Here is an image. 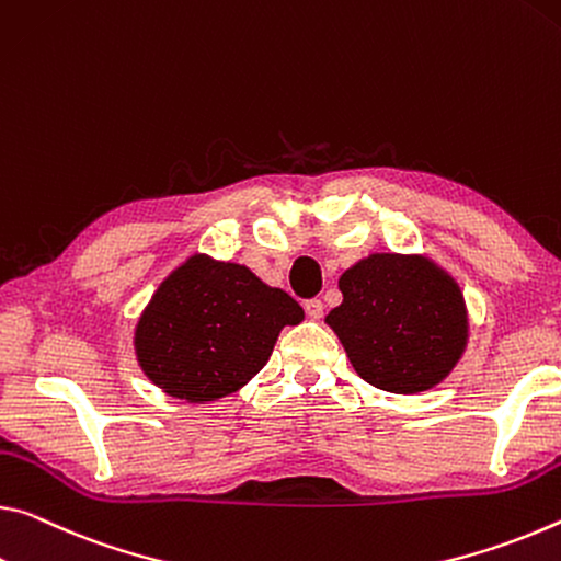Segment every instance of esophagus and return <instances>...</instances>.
<instances>
[{
  "mask_svg": "<svg viewBox=\"0 0 561 561\" xmlns=\"http://www.w3.org/2000/svg\"><path fill=\"white\" fill-rule=\"evenodd\" d=\"M305 312H307L309 319H319V317H322V314H324L322 299H307V301H305Z\"/></svg>",
  "mask_w": 561,
  "mask_h": 561,
  "instance_id": "34e87169",
  "label": "esophagus"
}]
</instances>
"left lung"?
Returning a JSON list of instances; mask_svg holds the SVG:
<instances>
[{
  "label": "left lung",
  "mask_w": 561,
  "mask_h": 561,
  "mask_svg": "<svg viewBox=\"0 0 561 561\" xmlns=\"http://www.w3.org/2000/svg\"><path fill=\"white\" fill-rule=\"evenodd\" d=\"M342 305L324 322L357 375L394 394L437 387L469 340L457 279L424 254H369L340 277Z\"/></svg>",
  "instance_id": "8db88e82"
}]
</instances>
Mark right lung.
<instances>
[{"label":"right lung","instance_id":"obj_1","mask_svg":"<svg viewBox=\"0 0 561 561\" xmlns=\"http://www.w3.org/2000/svg\"><path fill=\"white\" fill-rule=\"evenodd\" d=\"M305 312L252 270L192 254L159 284L135 329L137 362L174 399L215 402L242 389Z\"/></svg>","mask_w":561,"mask_h":561}]
</instances>
